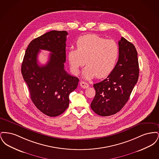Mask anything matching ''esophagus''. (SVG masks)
<instances>
[{"instance_id": "34e87169", "label": "esophagus", "mask_w": 159, "mask_h": 159, "mask_svg": "<svg viewBox=\"0 0 159 159\" xmlns=\"http://www.w3.org/2000/svg\"><path fill=\"white\" fill-rule=\"evenodd\" d=\"M80 86L83 89H86V88H88L89 87L88 83H86V82H84L83 81H81L80 82Z\"/></svg>"}]
</instances>
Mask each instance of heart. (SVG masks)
I'll return each instance as SVG.
<instances>
[{"label": "heart", "instance_id": "b5f03b06", "mask_svg": "<svg viewBox=\"0 0 159 159\" xmlns=\"http://www.w3.org/2000/svg\"><path fill=\"white\" fill-rule=\"evenodd\" d=\"M77 49L68 51V60L75 74L86 63L83 76L92 79L97 76L103 78L114 70L119 55V47L112 39H106L97 34H86L76 42Z\"/></svg>", "mask_w": 159, "mask_h": 159}]
</instances>
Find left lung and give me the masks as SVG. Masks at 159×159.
Returning <instances> with one entry per match:
<instances>
[{
    "label": "left lung",
    "mask_w": 159,
    "mask_h": 159,
    "mask_svg": "<svg viewBox=\"0 0 159 159\" xmlns=\"http://www.w3.org/2000/svg\"><path fill=\"white\" fill-rule=\"evenodd\" d=\"M119 47V60L113 71L107 79L93 84L96 93L91 108L101 116L119 112L128 102L138 80L139 70L135 46L122 37Z\"/></svg>",
    "instance_id": "1"
}]
</instances>
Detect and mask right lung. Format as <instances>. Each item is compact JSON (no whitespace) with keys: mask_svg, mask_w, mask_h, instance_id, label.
I'll list each match as a JSON object with an SVG mask.
<instances>
[{"mask_svg":"<svg viewBox=\"0 0 159 159\" xmlns=\"http://www.w3.org/2000/svg\"><path fill=\"white\" fill-rule=\"evenodd\" d=\"M67 34L66 31L52 30L34 39L25 51L21 65V73L32 102L50 117L58 116L66 111L69 95L76 89L79 81L64 70ZM40 49L52 52L45 66L38 64Z\"/></svg>","mask_w":159,"mask_h":159,"instance_id":"1","label":"right lung"}]
</instances>
